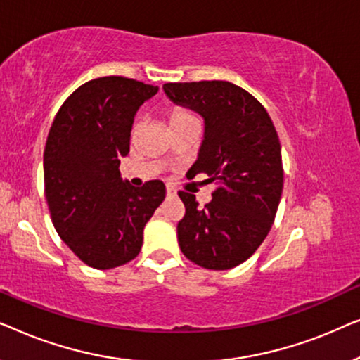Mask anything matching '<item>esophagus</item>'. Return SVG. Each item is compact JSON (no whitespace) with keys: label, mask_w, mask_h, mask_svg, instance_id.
Returning <instances> with one entry per match:
<instances>
[{"label":"esophagus","mask_w":360,"mask_h":360,"mask_svg":"<svg viewBox=\"0 0 360 360\" xmlns=\"http://www.w3.org/2000/svg\"><path fill=\"white\" fill-rule=\"evenodd\" d=\"M175 195H176V191L172 188V186H167V196H169V198H174Z\"/></svg>","instance_id":"esophagus-1"}]
</instances>
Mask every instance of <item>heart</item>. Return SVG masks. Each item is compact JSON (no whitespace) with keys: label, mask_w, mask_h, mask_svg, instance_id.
Instances as JSON below:
<instances>
[{"label":"heart","mask_w":360,"mask_h":360,"mask_svg":"<svg viewBox=\"0 0 360 360\" xmlns=\"http://www.w3.org/2000/svg\"><path fill=\"white\" fill-rule=\"evenodd\" d=\"M195 116L191 115V112L185 111V110H180V108H175V110L170 111L169 115V124L172 126H176V124H184V122H188V121H193Z\"/></svg>","instance_id":"obj_1"}]
</instances>
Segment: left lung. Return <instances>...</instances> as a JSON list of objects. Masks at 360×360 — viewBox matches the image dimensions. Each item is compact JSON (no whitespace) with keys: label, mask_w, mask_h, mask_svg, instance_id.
<instances>
[{"label":"left lung","mask_w":360,"mask_h":360,"mask_svg":"<svg viewBox=\"0 0 360 360\" xmlns=\"http://www.w3.org/2000/svg\"><path fill=\"white\" fill-rule=\"evenodd\" d=\"M175 105L198 112L205 136L188 174L216 181L200 208L180 191L185 216L176 226L181 252L200 267L228 270L252 255L272 228L283 188L282 149L265 108L229 82L165 83Z\"/></svg>","instance_id":"1"}]
</instances>
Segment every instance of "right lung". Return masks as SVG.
<instances>
[{
	"label": "right lung",
	"mask_w": 360,
	"mask_h": 360,
	"mask_svg": "<svg viewBox=\"0 0 360 360\" xmlns=\"http://www.w3.org/2000/svg\"><path fill=\"white\" fill-rule=\"evenodd\" d=\"M157 91L132 78H95L67 98L49 131L44 185L52 223L93 269L137 257L144 226L165 198L160 180L136 188L120 172L136 112Z\"/></svg>",
	"instance_id": "1"
}]
</instances>
